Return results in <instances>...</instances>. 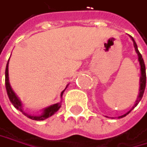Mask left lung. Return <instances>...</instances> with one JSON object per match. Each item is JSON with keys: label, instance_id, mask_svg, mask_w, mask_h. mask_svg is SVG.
Masks as SVG:
<instances>
[{"label": "left lung", "instance_id": "left-lung-1", "mask_svg": "<svg viewBox=\"0 0 147 147\" xmlns=\"http://www.w3.org/2000/svg\"><path fill=\"white\" fill-rule=\"evenodd\" d=\"M131 37V40L133 41V46H134V48H135V51H136V53L138 54V61H139V65H140V78H139V92H138V98H137V100H136V103H135V105L133 106V108L129 110V111H128L126 114H124V115H121V116H119L118 118H122V117H124V116H126L129 112H131L135 107L138 104V102L141 100V99H142V97H143V94H144V92H145V88H146V66H145V63H144V60H143V58H142V55H141V54L139 53V51H138V46H137V44H136V42H135V40H134V38L131 37V36H129Z\"/></svg>", "mask_w": 147, "mask_h": 147}]
</instances>
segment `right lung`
<instances>
[{"label": "right lung", "instance_id": "1", "mask_svg": "<svg viewBox=\"0 0 147 147\" xmlns=\"http://www.w3.org/2000/svg\"><path fill=\"white\" fill-rule=\"evenodd\" d=\"M9 61H8V63H7V66H6V70H5V86H6V90H7L9 99L10 102L12 103V105L18 110L22 112L25 116L29 117V118H31V119L35 120V121H42V120H45V119H47V118H48L50 116H52L53 115H55L59 110V109L61 108V101L43 109L42 113L40 115H29V114H27V113H25L24 111L22 101L19 100V98L18 97V96H16V94L15 93V92L11 88V86L9 84ZM68 86H69V84H68ZM68 86H66V88L68 87ZM66 88L61 93V98H63V94L64 91L66 90Z\"/></svg>", "mask_w": 147, "mask_h": 147}]
</instances>
